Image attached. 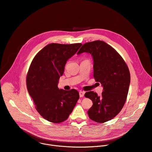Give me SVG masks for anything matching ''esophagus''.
I'll return each instance as SVG.
<instances>
[{"instance_id":"obj_1","label":"esophagus","mask_w":152,"mask_h":152,"mask_svg":"<svg viewBox=\"0 0 152 152\" xmlns=\"http://www.w3.org/2000/svg\"><path fill=\"white\" fill-rule=\"evenodd\" d=\"M79 96H80V97H84L85 92L83 91H80L79 92Z\"/></svg>"}]
</instances>
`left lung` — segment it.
<instances>
[{
  "instance_id": "8db88e82",
  "label": "left lung",
  "mask_w": 152,
  "mask_h": 152,
  "mask_svg": "<svg viewBox=\"0 0 152 152\" xmlns=\"http://www.w3.org/2000/svg\"><path fill=\"white\" fill-rule=\"evenodd\" d=\"M83 52L92 55L94 79L103 87L100 96L93 91L86 92L85 97L93 102L87 113L94 121L105 123L115 118L124 105L130 84V72L121 56L102 41L83 44L77 54Z\"/></svg>"
}]
</instances>
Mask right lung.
Returning <instances> with one entry per match:
<instances>
[{
	"label": "right lung",
	"mask_w": 152,
	"mask_h": 152,
	"mask_svg": "<svg viewBox=\"0 0 152 152\" xmlns=\"http://www.w3.org/2000/svg\"><path fill=\"white\" fill-rule=\"evenodd\" d=\"M81 45V43L48 44L31 63L26 77L27 89L38 113L50 122L66 120L79 98L77 91L59 89L58 83L67 60Z\"/></svg>",
	"instance_id": "1"
}]
</instances>
